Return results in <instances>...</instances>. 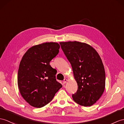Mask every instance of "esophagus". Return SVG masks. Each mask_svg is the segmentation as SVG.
<instances>
[{
  "label": "esophagus",
  "instance_id": "1",
  "mask_svg": "<svg viewBox=\"0 0 124 124\" xmlns=\"http://www.w3.org/2000/svg\"><path fill=\"white\" fill-rule=\"evenodd\" d=\"M62 82H63V83H64V84H66V83L67 82V79H66V78H65V79H64V80H63Z\"/></svg>",
  "mask_w": 124,
  "mask_h": 124
}]
</instances>
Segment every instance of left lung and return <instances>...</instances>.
I'll list each match as a JSON object with an SVG mask.
<instances>
[{"instance_id": "left-lung-1", "label": "left lung", "mask_w": 124, "mask_h": 124, "mask_svg": "<svg viewBox=\"0 0 124 124\" xmlns=\"http://www.w3.org/2000/svg\"><path fill=\"white\" fill-rule=\"evenodd\" d=\"M71 65L78 89L72 95L81 106H91L100 98L105 87V71L96 50L86 43L78 41L59 43Z\"/></svg>"}]
</instances>
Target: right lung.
Masks as SVG:
<instances>
[{
	"label": "right lung",
	"instance_id": "add662e5",
	"mask_svg": "<svg viewBox=\"0 0 124 124\" xmlns=\"http://www.w3.org/2000/svg\"><path fill=\"white\" fill-rule=\"evenodd\" d=\"M59 48L58 43L53 42L36 45L30 48L21 60L18 85L21 95L31 106H44L62 87L56 79V69L49 64Z\"/></svg>",
	"mask_w": 124,
	"mask_h": 124
}]
</instances>
